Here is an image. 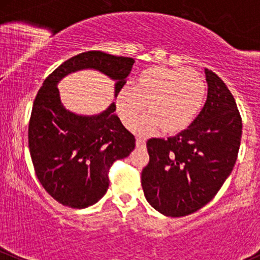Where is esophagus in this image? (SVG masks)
<instances>
[{"instance_id":"obj_1","label":"esophagus","mask_w":260,"mask_h":260,"mask_svg":"<svg viewBox=\"0 0 260 260\" xmlns=\"http://www.w3.org/2000/svg\"><path fill=\"white\" fill-rule=\"evenodd\" d=\"M136 147L137 148H141V149H143V148H145V141H144V139L143 138H137Z\"/></svg>"}]
</instances>
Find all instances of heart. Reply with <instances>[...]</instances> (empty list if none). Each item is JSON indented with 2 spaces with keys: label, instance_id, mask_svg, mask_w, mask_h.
Returning a JSON list of instances; mask_svg holds the SVG:
<instances>
[{
  "label": "heart",
  "instance_id": "obj_1",
  "mask_svg": "<svg viewBox=\"0 0 260 260\" xmlns=\"http://www.w3.org/2000/svg\"><path fill=\"white\" fill-rule=\"evenodd\" d=\"M207 85L195 70L154 65L142 71L132 88L122 87L116 110L129 127L143 113L147 117L132 125L138 135H150L160 128L165 135L182 132L192 123L204 106Z\"/></svg>",
  "mask_w": 260,
  "mask_h": 260
}]
</instances>
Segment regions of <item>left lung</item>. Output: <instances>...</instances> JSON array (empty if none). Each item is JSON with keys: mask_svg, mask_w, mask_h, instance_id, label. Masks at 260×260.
Listing matches in <instances>:
<instances>
[{"mask_svg": "<svg viewBox=\"0 0 260 260\" xmlns=\"http://www.w3.org/2000/svg\"><path fill=\"white\" fill-rule=\"evenodd\" d=\"M207 100L186 129L149 139L142 172L147 201L169 217L190 215L215 198L235 167L242 118L235 98L213 71L205 69Z\"/></svg>", "mask_w": 260, "mask_h": 260, "instance_id": "8db88e82", "label": "left lung"}]
</instances>
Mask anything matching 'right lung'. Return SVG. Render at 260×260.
I'll use <instances>...</instances> for the list:
<instances>
[{
  "label": "right lung",
  "mask_w": 260,
  "mask_h": 260,
  "mask_svg": "<svg viewBox=\"0 0 260 260\" xmlns=\"http://www.w3.org/2000/svg\"><path fill=\"white\" fill-rule=\"evenodd\" d=\"M135 60L104 51L81 53L48 76L33 102L28 145L37 178L47 192L73 209H86L105 196L113 161L135 149V136L116 115L115 102L99 115H76L61 104L58 84L80 70H98L115 80V98Z\"/></svg>",
  "instance_id": "1"
}]
</instances>
